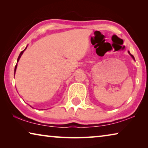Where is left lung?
Returning <instances> with one entry per match:
<instances>
[{
	"instance_id": "8db88e82",
	"label": "left lung",
	"mask_w": 148,
	"mask_h": 148,
	"mask_svg": "<svg viewBox=\"0 0 148 148\" xmlns=\"http://www.w3.org/2000/svg\"><path fill=\"white\" fill-rule=\"evenodd\" d=\"M128 52H129V53L130 55H131V57H132V58H133V59H134V56H132V55H131V53H130V52H129V51H128Z\"/></svg>"
}]
</instances>
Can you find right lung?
Segmentation results:
<instances>
[{
    "label": "right lung",
    "instance_id": "obj_1",
    "mask_svg": "<svg viewBox=\"0 0 148 148\" xmlns=\"http://www.w3.org/2000/svg\"><path fill=\"white\" fill-rule=\"evenodd\" d=\"M27 49V47H26V48L24 50H23V51H22L21 53H20V54H19V57H18V58H17V62L19 61V59H20V57H21V56H22V54H23V53L24 52V51L25 50ZM16 69H17V64H16V66H15V70H14V72H16Z\"/></svg>",
    "mask_w": 148,
    "mask_h": 148
}]
</instances>
